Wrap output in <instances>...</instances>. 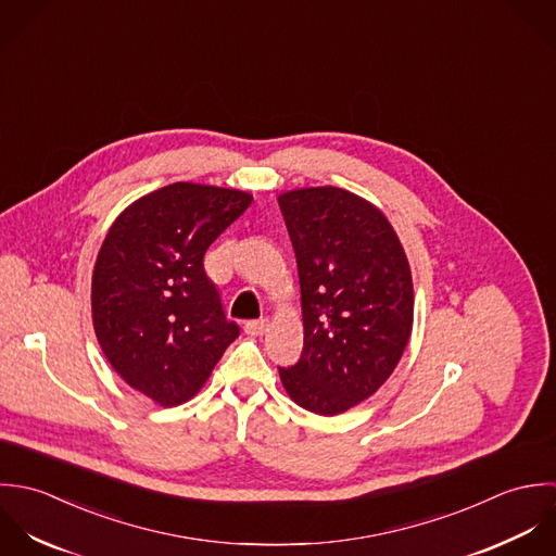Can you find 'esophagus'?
I'll return each instance as SVG.
<instances>
[{"label":"esophagus","mask_w":556,"mask_h":556,"mask_svg":"<svg viewBox=\"0 0 556 556\" xmlns=\"http://www.w3.org/2000/svg\"><path fill=\"white\" fill-rule=\"evenodd\" d=\"M268 331V318H260V320H251L244 325V333L251 337H260Z\"/></svg>","instance_id":"1"}]
</instances>
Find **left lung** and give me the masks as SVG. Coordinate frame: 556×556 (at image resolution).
<instances>
[{
	"instance_id": "left-lung-1",
	"label": "left lung",
	"mask_w": 556,
	"mask_h": 556,
	"mask_svg": "<svg viewBox=\"0 0 556 556\" xmlns=\"http://www.w3.org/2000/svg\"><path fill=\"white\" fill-rule=\"evenodd\" d=\"M279 208L296 253L305 343L279 367L301 408L334 417L371 397L413 331L410 264L389 219L337 187L286 191Z\"/></svg>"
}]
</instances>
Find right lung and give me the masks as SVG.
Segmentation results:
<instances>
[{"label": "right lung", "instance_id": "add662e5", "mask_svg": "<svg viewBox=\"0 0 556 556\" xmlns=\"http://www.w3.org/2000/svg\"><path fill=\"white\" fill-rule=\"evenodd\" d=\"M251 200L174 182L124 208L103 240L92 273L94 333L117 376L159 406L189 402L238 337L204 255Z\"/></svg>", "mask_w": 556, "mask_h": 556}]
</instances>
